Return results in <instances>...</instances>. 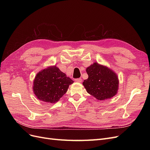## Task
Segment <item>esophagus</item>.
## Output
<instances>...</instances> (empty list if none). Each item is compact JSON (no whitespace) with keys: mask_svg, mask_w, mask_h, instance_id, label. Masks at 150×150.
Segmentation results:
<instances>
[{"mask_svg":"<svg viewBox=\"0 0 150 150\" xmlns=\"http://www.w3.org/2000/svg\"><path fill=\"white\" fill-rule=\"evenodd\" d=\"M75 81H76V82H78V83H81V82H82V79H81V78H78V79H75Z\"/></svg>","mask_w":150,"mask_h":150,"instance_id":"1","label":"esophagus"}]
</instances>
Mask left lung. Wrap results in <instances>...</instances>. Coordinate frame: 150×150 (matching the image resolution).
Returning a JSON list of instances; mask_svg holds the SVG:
<instances>
[{"instance_id": "obj_1", "label": "left lung", "mask_w": 150, "mask_h": 150, "mask_svg": "<svg viewBox=\"0 0 150 150\" xmlns=\"http://www.w3.org/2000/svg\"><path fill=\"white\" fill-rule=\"evenodd\" d=\"M86 72L88 78L84 81L83 84L91 96L103 101L111 98L117 94L118 78L110 68L94 62L86 68Z\"/></svg>"}]
</instances>
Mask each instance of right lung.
Here are the masks:
<instances>
[{
    "label": "right lung",
    "instance_id": "right-lung-1",
    "mask_svg": "<svg viewBox=\"0 0 150 150\" xmlns=\"http://www.w3.org/2000/svg\"><path fill=\"white\" fill-rule=\"evenodd\" d=\"M74 83L56 66H49L39 72L33 82L34 93L39 100L56 103Z\"/></svg>",
    "mask_w": 150,
    "mask_h": 150
}]
</instances>
